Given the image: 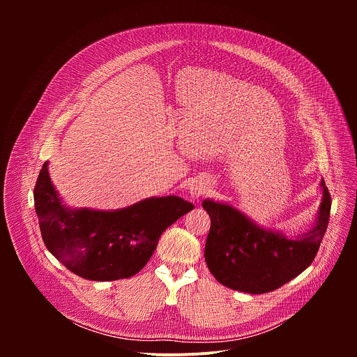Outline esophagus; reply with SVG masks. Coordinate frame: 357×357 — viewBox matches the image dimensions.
Instances as JSON below:
<instances>
[{"label":"esophagus","mask_w":357,"mask_h":357,"mask_svg":"<svg viewBox=\"0 0 357 357\" xmlns=\"http://www.w3.org/2000/svg\"><path fill=\"white\" fill-rule=\"evenodd\" d=\"M206 185L205 183H202V182H196V183H193L190 188H189V193H190V196L192 197H195V199H197V197H200L203 193L206 192Z\"/></svg>","instance_id":"34e87169"}]
</instances>
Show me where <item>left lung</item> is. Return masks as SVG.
<instances>
[{"instance_id": "obj_1", "label": "left lung", "mask_w": 357, "mask_h": 357, "mask_svg": "<svg viewBox=\"0 0 357 357\" xmlns=\"http://www.w3.org/2000/svg\"><path fill=\"white\" fill-rule=\"evenodd\" d=\"M318 218L312 229L296 237L266 230L244 213L225 203L203 200L211 216V231L205 245L209 271L225 287L248 292L274 291L308 268L325 236L332 199L325 185Z\"/></svg>"}]
</instances>
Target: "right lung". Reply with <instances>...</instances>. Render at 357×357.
Instances as JSON below:
<instances>
[{
	"instance_id": "add662e5",
	"label": "right lung",
	"mask_w": 357,
	"mask_h": 357,
	"mask_svg": "<svg viewBox=\"0 0 357 357\" xmlns=\"http://www.w3.org/2000/svg\"><path fill=\"white\" fill-rule=\"evenodd\" d=\"M35 212L46 248L72 273L91 281L128 278L144 268L161 234L195 209L179 196L148 197L103 212L69 209L43 164L35 189Z\"/></svg>"
}]
</instances>
